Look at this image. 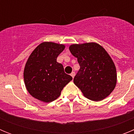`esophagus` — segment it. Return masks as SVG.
<instances>
[{"label": "esophagus", "mask_w": 134, "mask_h": 134, "mask_svg": "<svg viewBox=\"0 0 134 134\" xmlns=\"http://www.w3.org/2000/svg\"><path fill=\"white\" fill-rule=\"evenodd\" d=\"M70 75L72 76V77L74 78V76H75V72H72V73H71V74H70Z\"/></svg>", "instance_id": "1"}]
</instances>
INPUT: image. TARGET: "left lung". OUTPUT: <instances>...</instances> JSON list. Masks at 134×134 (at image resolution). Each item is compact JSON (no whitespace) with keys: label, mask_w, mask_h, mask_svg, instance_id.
<instances>
[{"label":"left lung","mask_w":134,"mask_h":134,"mask_svg":"<svg viewBox=\"0 0 134 134\" xmlns=\"http://www.w3.org/2000/svg\"><path fill=\"white\" fill-rule=\"evenodd\" d=\"M69 49L80 65L74 83L84 96L99 101L109 95L115 87L117 73L113 60L105 49L96 43L73 44Z\"/></svg>","instance_id":"left-lung-1"}]
</instances>
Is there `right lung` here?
<instances>
[{
  "label": "right lung",
  "mask_w": 134,
  "mask_h": 134,
  "mask_svg": "<svg viewBox=\"0 0 134 134\" xmlns=\"http://www.w3.org/2000/svg\"><path fill=\"white\" fill-rule=\"evenodd\" d=\"M64 48L62 44L43 42L31 53L23 75L26 88L32 97L43 102H52L72 80L64 72L63 65L57 62V58Z\"/></svg>",
  "instance_id": "obj_1"
}]
</instances>
